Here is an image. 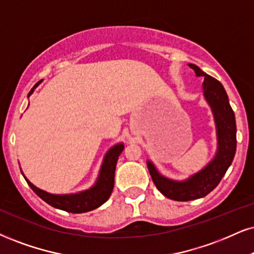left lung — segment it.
Returning a JSON list of instances; mask_svg holds the SVG:
<instances>
[{"instance_id":"obj_1","label":"left lung","mask_w":254,"mask_h":254,"mask_svg":"<svg viewBox=\"0 0 254 254\" xmlns=\"http://www.w3.org/2000/svg\"><path fill=\"white\" fill-rule=\"evenodd\" d=\"M196 76H205L202 87L205 98L213 111L218 133V152L207 167L193 175L189 180L172 181L156 172L151 161L147 162L152 180L165 196L177 201H189L206 196L220 183L231 164L237 149V126L234 113L228 102L223 84L202 71L198 65L190 64Z\"/></svg>"}]
</instances>
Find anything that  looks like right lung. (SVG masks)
<instances>
[{
  "label": "right lung",
  "mask_w": 254,
  "mask_h": 254,
  "mask_svg": "<svg viewBox=\"0 0 254 254\" xmlns=\"http://www.w3.org/2000/svg\"><path fill=\"white\" fill-rule=\"evenodd\" d=\"M34 88H31L29 95L33 93ZM124 151V145L114 146L108 151L103 160L101 171H100L99 179L96 185L88 190H84L79 194H70V195H55V194H49L45 190H39L29 183L26 178V181L30 186V189L40 196L43 201L53 206V207L62 209V211L70 212V213H84V212L93 211L98 208L102 203L107 201L111 196L113 187H114V174L115 167L119 155Z\"/></svg>",
  "instance_id": "add662e5"
}]
</instances>
